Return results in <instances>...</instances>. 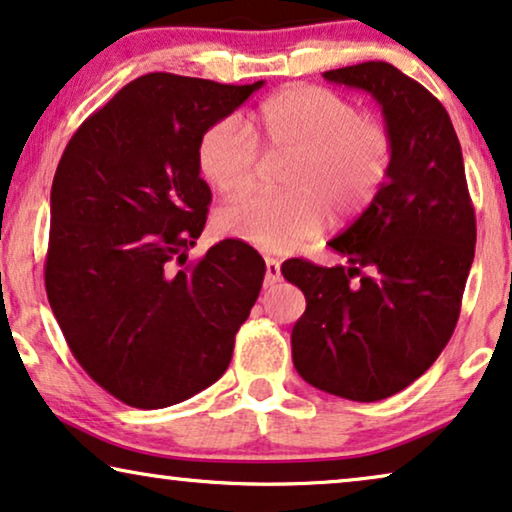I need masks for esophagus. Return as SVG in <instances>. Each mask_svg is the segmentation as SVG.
I'll list each match as a JSON object with an SVG mask.
<instances>
[{"label": "esophagus", "mask_w": 512, "mask_h": 512, "mask_svg": "<svg viewBox=\"0 0 512 512\" xmlns=\"http://www.w3.org/2000/svg\"><path fill=\"white\" fill-rule=\"evenodd\" d=\"M281 281V264L274 257H267V276H264V285L271 288V285H276Z\"/></svg>", "instance_id": "esophagus-1"}]
</instances>
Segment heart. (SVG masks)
I'll return each mask as SVG.
<instances>
[{
  "instance_id": "heart-1",
  "label": "heart",
  "mask_w": 512,
  "mask_h": 512,
  "mask_svg": "<svg viewBox=\"0 0 512 512\" xmlns=\"http://www.w3.org/2000/svg\"><path fill=\"white\" fill-rule=\"evenodd\" d=\"M252 132L271 156L290 154L278 170L285 192H252L217 210V227L269 250L290 248L316 234L325 206L337 215L363 210L391 170L393 142L377 119L360 117L342 95L320 86H290L267 98ZM199 168L220 194L252 187L262 152L250 128L229 117L199 142Z\"/></svg>"
}]
</instances>
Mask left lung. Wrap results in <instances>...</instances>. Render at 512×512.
Instances as JSON below:
<instances>
[{
  "instance_id": "obj_1",
  "label": "left lung",
  "mask_w": 512,
  "mask_h": 512,
  "mask_svg": "<svg viewBox=\"0 0 512 512\" xmlns=\"http://www.w3.org/2000/svg\"><path fill=\"white\" fill-rule=\"evenodd\" d=\"M323 77L379 102L391 170L370 206L330 248L346 264L283 262L306 297L292 363L320 391L374 403L403 391L452 337L475 257V210L452 119L424 86L388 63Z\"/></svg>"
}]
</instances>
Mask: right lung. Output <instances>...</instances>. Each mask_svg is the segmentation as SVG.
<instances>
[{"instance_id":"add662e5","label":"right lung","mask_w":512,"mask_h":512,"mask_svg":"<svg viewBox=\"0 0 512 512\" xmlns=\"http://www.w3.org/2000/svg\"><path fill=\"white\" fill-rule=\"evenodd\" d=\"M262 86L145 74L60 156L46 295L72 356L121 403L161 410L227 372L267 264L236 238L185 264L213 199L199 142Z\"/></svg>"}]
</instances>
